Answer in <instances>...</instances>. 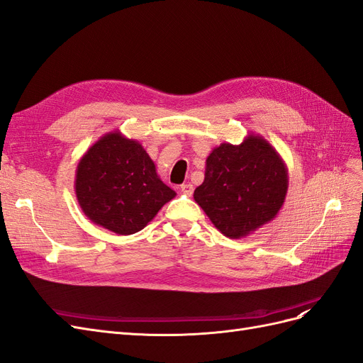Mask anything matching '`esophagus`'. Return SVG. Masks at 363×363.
I'll return each instance as SVG.
<instances>
[{
	"mask_svg": "<svg viewBox=\"0 0 363 363\" xmlns=\"http://www.w3.org/2000/svg\"><path fill=\"white\" fill-rule=\"evenodd\" d=\"M180 191L184 194V195H192L194 194V186L191 184V183H184V184H182V188H180Z\"/></svg>",
	"mask_w": 363,
	"mask_h": 363,
	"instance_id": "obj_1",
	"label": "esophagus"
}]
</instances>
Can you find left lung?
I'll return each instance as SVG.
<instances>
[{
	"mask_svg": "<svg viewBox=\"0 0 363 363\" xmlns=\"http://www.w3.org/2000/svg\"><path fill=\"white\" fill-rule=\"evenodd\" d=\"M288 183V168L276 148L250 133L242 144L224 142L212 150L194 200L224 236L240 239L276 218Z\"/></svg>",
	"mask_w": 363,
	"mask_h": 363,
	"instance_id": "obj_1",
	"label": "left lung"
}]
</instances>
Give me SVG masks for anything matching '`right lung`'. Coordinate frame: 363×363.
<instances>
[{
    "label": "right lung",
    "instance_id": "add662e5",
    "mask_svg": "<svg viewBox=\"0 0 363 363\" xmlns=\"http://www.w3.org/2000/svg\"><path fill=\"white\" fill-rule=\"evenodd\" d=\"M74 188L83 213L116 235L140 232L175 196L144 147L121 131L101 136L84 152Z\"/></svg>",
    "mask_w": 363,
    "mask_h": 363
}]
</instances>
